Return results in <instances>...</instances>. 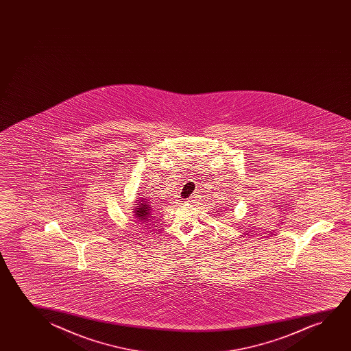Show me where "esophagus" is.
<instances>
[{"label":"esophagus","mask_w":351,"mask_h":351,"mask_svg":"<svg viewBox=\"0 0 351 351\" xmlns=\"http://www.w3.org/2000/svg\"><path fill=\"white\" fill-rule=\"evenodd\" d=\"M195 197H197V195H194V197H191V199H189L188 202H194V199H195Z\"/></svg>","instance_id":"esophagus-1"}]
</instances>
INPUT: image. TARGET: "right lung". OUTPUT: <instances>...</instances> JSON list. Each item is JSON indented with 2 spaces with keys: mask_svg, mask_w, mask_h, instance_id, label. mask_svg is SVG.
Instances as JSON below:
<instances>
[{
  "mask_svg": "<svg viewBox=\"0 0 351 351\" xmlns=\"http://www.w3.org/2000/svg\"><path fill=\"white\" fill-rule=\"evenodd\" d=\"M136 205L138 206L134 208V215L136 219H139L141 223H145L146 221H149V218L151 216V202L147 199L140 197L139 200H136ZM152 217V216H151Z\"/></svg>",
  "mask_w": 351,
  "mask_h": 351,
  "instance_id": "1",
  "label": "right lung"
}]
</instances>
